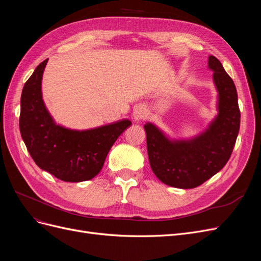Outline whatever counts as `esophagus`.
Listing matches in <instances>:
<instances>
[{
	"label": "esophagus",
	"instance_id": "esophagus-1",
	"mask_svg": "<svg viewBox=\"0 0 261 261\" xmlns=\"http://www.w3.org/2000/svg\"><path fill=\"white\" fill-rule=\"evenodd\" d=\"M134 118H135V121H139V120H143L147 116V110L145 109V107L143 106H139L135 109V111L133 113Z\"/></svg>",
	"mask_w": 261,
	"mask_h": 261
}]
</instances>
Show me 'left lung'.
<instances>
[{"label": "left lung", "instance_id": "1", "mask_svg": "<svg viewBox=\"0 0 261 261\" xmlns=\"http://www.w3.org/2000/svg\"><path fill=\"white\" fill-rule=\"evenodd\" d=\"M219 91V114L210 127L193 140L171 141L152 124H146L150 167L162 183L195 188L222 169L239 135L241 112L232 78L213 55L208 60Z\"/></svg>", "mask_w": 261, "mask_h": 261}]
</instances>
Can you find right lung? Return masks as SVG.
<instances>
[{"label": "right lung", "mask_w": 261, "mask_h": 261, "mask_svg": "<svg viewBox=\"0 0 261 261\" xmlns=\"http://www.w3.org/2000/svg\"><path fill=\"white\" fill-rule=\"evenodd\" d=\"M48 59L39 64L22 88L19 129L39 168L64 181L93 178L103 167L110 149L132 124L129 120L87 130L57 125L42 100L41 81Z\"/></svg>", "instance_id": "obj_1"}]
</instances>
